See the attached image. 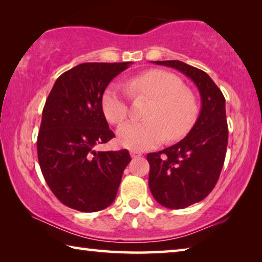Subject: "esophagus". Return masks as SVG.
Wrapping results in <instances>:
<instances>
[{"label":"esophagus","instance_id":"34e87169","mask_svg":"<svg viewBox=\"0 0 262 262\" xmlns=\"http://www.w3.org/2000/svg\"><path fill=\"white\" fill-rule=\"evenodd\" d=\"M130 156H132V158H137V157L142 156V154L139 151H130Z\"/></svg>","mask_w":262,"mask_h":262}]
</instances>
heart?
Instances as JSON below:
<instances>
[{
	"label": "heart",
	"instance_id": "heart-1",
	"mask_svg": "<svg viewBox=\"0 0 262 262\" xmlns=\"http://www.w3.org/2000/svg\"><path fill=\"white\" fill-rule=\"evenodd\" d=\"M134 95L152 99L143 121H132L121 126L118 139L121 145L133 150L154 148L165 140L181 139L192 129L199 117V105L192 92L176 75L165 70H149L128 82ZM101 108L111 123L120 125L129 112L127 97L120 85L110 84L101 98Z\"/></svg>",
	"mask_w": 262,
	"mask_h": 262
}]
</instances>
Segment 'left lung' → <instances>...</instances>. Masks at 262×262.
Instances as JSON below:
<instances>
[{
  "label": "left lung",
  "mask_w": 262,
  "mask_h": 262,
  "mask_svg": "<svg viewBox=\"0 0 262 262\" xmlns=\"http://www.w3.org/2000/svg\"><path fill=\"white\" fill-rule=\"evenodd\" d=\"M192 79L201 97V111L185 139L147 155L149 188L168 209H184L203 200L215 187L228 145L225 98L207 73L178 60L152 61Z\"/></svg>",
  "instance_id": "obj_1"
}]
</instances>
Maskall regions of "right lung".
<instances>
[{
    "instance_id": "add662e5",
    "label": "right lung",
    "mask_w": 262,
    "mask_h": 262,
    "mask_svg": "<svg viewBox=\"0 0 262 262\" xmlns=\"http://www.w3.org/2000/svg\"><path fill=\"white\" fill-rule=\"evenodd\" d=\"M133 62H86L56 79L42 111L37 149L43 178L55 196L84 212L112 205L128 150L96 151L114 137L101 108L110 82Z\"/></svg>"
}]
</instances>
